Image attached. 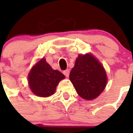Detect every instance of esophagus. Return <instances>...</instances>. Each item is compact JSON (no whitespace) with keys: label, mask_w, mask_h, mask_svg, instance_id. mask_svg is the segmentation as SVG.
Here are the masks:
<instances>
[{"label":"esophagus","mask_w":133,"mask_h":133,"mask_svg":"<svg viewBox=\"0 0 133 133\" xmlns=\"http://www.w3.org/2000/svg\"><path fill=\"white\" fill-rule=\"evenodd\" d=\"M63 74L65 75L66 77H68L69 76V74H70V71H69V69H66V70H65L63 71Z\"/></svg>","instance_id":"1"}]
</instances>
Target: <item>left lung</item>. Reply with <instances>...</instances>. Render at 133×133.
<instances>
[{
  "mask_svg": "<svg viewBox=\"0 0 133 133\" xmlns=\"http://www.w3.org/2000/svg\"><path fill=\"white\" fill-rule=\"evenodd\" d=\"M69 78L78 95L86 100L97 98L107 83L103 66L90 54L78 55Z\"/></svg>",
  "mask_w": 133,
  "mask_h": 133,
  "instance_id": "left-lung-1",
  "label": "left lung"
}]
</instances>
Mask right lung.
<instances>
[{
    "label": "right lung",
    "instance_id": "1",
    "mask_svg": "<svg viewBox=\"0 0 133 133\" xmlns=\"http://www.w3.org/2000/svg\"><path fill=\"white\" fill-rule=\"evenodd\" d=\"M64 77L43 58L32 67L28 78L32 92L38 97H47L55 93L57 84Z\"/></svg>",
    "mask_w": 133,
    "mask_h": 133
}]
</instances>
